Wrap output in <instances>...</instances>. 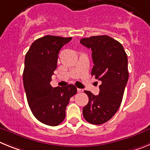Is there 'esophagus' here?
<instances>
[{
    "mask_svg": "<svg viewBox=\"0 0 150 150\" xmlns=\"http://www.w3.org/2000/svg\"><path fill=\"white\" fill-rule=\"evenodd\" d=\"M77 91L78 92H82V91H83V89H81V88H77Z\"/></svg>",
    "mask_w": 150,
    "mask_h": 150,
    "instance_id": "1",
    "label": "esophagus"
}]
</instances>
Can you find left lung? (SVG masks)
<instances>
[{
    "label": "left lung",
    "instance_id": "1",
    "mask_svg": "<svg viewBox=\"0 0 150 150\" xmlns=\"http://www.w3.org/2000/svg\"><path fill=\"white\" fill-rule=\"evenodd\" d=\"M80 43L91 50V75L101 81L98 95L85 91L88 102L83 107V116L91 124H103L114 116L122 100L128 79V56L122 45L109 36L83 38Z\"/></svg>",
    "mask_w": 150,
    "mask_h": 150
}]
</instances>
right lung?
<instances>
[{"label": "right lung", "instance_id": "1", "mask_svg": "<svg viewBox=\"0 0 150 150\" xmlns=\"http://www.w3.org/2000/svg\"><path fill=\"white\" fill-rule=\"evenodd\" d=\"M71 39L44 36L34 41L25 55L23 83L29 107L37 120L50 126L64 121L70 98L77 91L74 85L55 88L50 85L59 51Z\"/></svg>", "mask_w": 150, "mask_h": 150}]
</instances>
